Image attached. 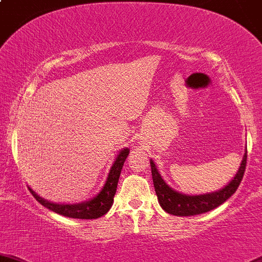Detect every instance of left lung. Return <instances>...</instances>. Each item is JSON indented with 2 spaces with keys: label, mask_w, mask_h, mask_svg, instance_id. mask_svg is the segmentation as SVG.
Listing matches in <instances>:
<instances>
[{
  "label": "left lung",
  "mask_w": 262,
  "mask_h": 262,
  "mask_svg": "<svg viewBox=\"0 0 262 262\" xmlns=\"http://www.w3.org/2000/svg\"><path fill=\"white\" fill-rule=\"evenodd\" d=\"M247 161V150L242 159V164L239 166L238 171L234 175L232 182L228 183L223 189L214 191L211 194H204V195H184L178 191L172 190L159 174L154 161H150L151 175H152L154 187H155L156 195H158L159 203L161 208L165 212L174 215H195L202 214L217 208L222 203H225L228 198L237 190L242 178H244L245 170H246Z\"/></svg>",
  "instance_id": "left-lung-1"
}]
</instances>
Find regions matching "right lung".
<instances>
[{
    "label": "right lung",
    "mask_w": 262,
    "mask_h": 262,
    "mask_svg": "<svg viewBox=\"0 0 262 262\" xmlns=\"http://www.w3.org/2000/svg\"><path fill=\"white\" fill-rule=\"evenodd\" d=\"M130 150L123 149L116 158L115 163H113L111 171H110L108 178H107V182L104 184L103 189L99 191L93 199L85 202V203L80 204H55L51 203V202L45 201L44 198L37 195L31 188H29L30 193L34 195V198L39 202L40 204H42L44 207H47L50 211L58 213V214L64 215V217L69 218H79V220H96V218L102 217L103 214H106L107 212L111 208L113 203V196H115L116 190H117V183L118 178H120L121 170H122L123 163H125L126 158L128 156Z\"/></svg>",
    "instance_id": "right-lung-1"
}]
</instances>
